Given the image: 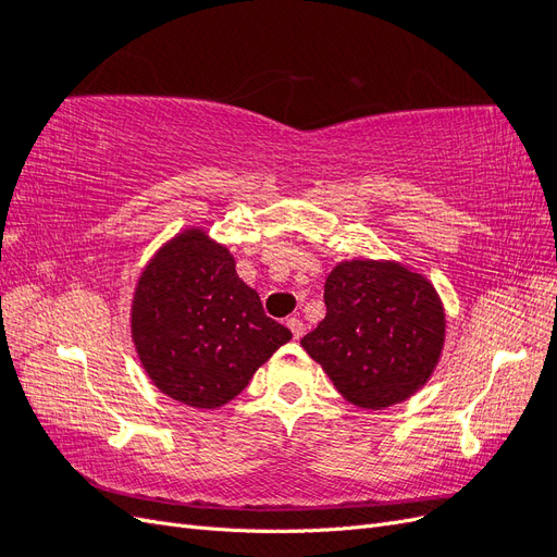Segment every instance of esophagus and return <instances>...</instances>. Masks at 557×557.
I'll return each instance as SVG.
<instances>
[{
  "label": "esophagus",
  "mask_w": 557,
  "mask_h": 557,
  "mask_svg": "<svg viewBox=\"0 0 557 557\" xmlns=\"http://www.w3.org/2000/svg\"><path fill=\"white\" fill-rule=\"evenodd\" d=\"M288 327H290L295 339H301V336H305V323H301L299 318H290V320H288Z\"/></svg>",
  "instance_id": "obj_1"
}]
</instances>
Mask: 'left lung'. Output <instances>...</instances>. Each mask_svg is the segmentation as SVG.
I'll use <instances>...</instances> for the list:
<instances>
[{"label":"left lung","mask_w":557,"mask_h":557,"mask_svg":"<svg viewBox=\"0 0 557 557\" xmlns=\"http://www.w3.org/2000/svg\"><path fill=\"white\" fill-rule=\"evenodd\" d=\"M325 307L301 346L352 407H393L430 381L446 342L430 278L395 260H344L325 281Z\"/></svg>","instance_id":"obj_1"}]
</instances>
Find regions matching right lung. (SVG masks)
Returning a JSON list of instances; mask_svg holds the SVG:
<instances>
[{"label": "right lung", "mask_w": 557, "mask_h": 557, "mask_svg": "<svg viewBox=\"0 0 557 557\" xmlns=\"http://www.w3.org/2000/svg\"><path fill=\"white\" fill-rule=\"evenodd\" d=\"M129 332L148 379L193 409H218L237 397L293 339L237 276L230 248L199 225L174 234L141 269Z\"/></svg>", "instance_id": "obj_1"}]
</instances>
